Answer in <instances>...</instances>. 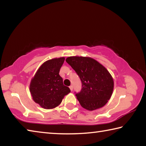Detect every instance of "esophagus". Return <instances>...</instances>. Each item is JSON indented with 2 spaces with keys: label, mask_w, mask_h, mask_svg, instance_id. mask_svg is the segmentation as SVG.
I'll return each mask as SVG.
<instances>
[{
  "label": "esophagus",
  "mask_w": 146,
  "mask_h": 146,
  "mask_svg": "<svg viewBox=\"0 0 146 146\" xmlns=\"http://www.w3.org/2000/svg\"><path fill=\"white\" fill-rule=\"evenodd\" d=\"M70 90L72 91H73V86H70Z\"/></svg>",
  "instance_id": "34e87169"
}]
</instances>
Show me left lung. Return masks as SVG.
Segmentation results:
<instances>
[{
	"instance_id": "left-lung-1",
	"label": "left lung",
	"mask_w": 146,
	"mask_h": 146,
	"mask_svg": "<svg viewBox=\"0 0 146 146\" xmlns=\"http://www.w3.org/2000/svg\"><path fill=\"white\" fill-rule=\"evenodd\" d=\"M82 82V90L76 94L82 108L93 111L102 108L111 97L114 81L104 66L88 56H70L66 59Z\"/></svg>"
}]
</instances>
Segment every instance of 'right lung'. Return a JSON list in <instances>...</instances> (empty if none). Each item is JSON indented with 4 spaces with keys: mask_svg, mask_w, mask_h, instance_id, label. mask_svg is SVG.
Instances as JSON below:
<instances>
[{
    "mask_svg": "<svg viewBox=\"0 0 146 146\" xmlns=\"http://www.w3.org/2000/svg\"><path fill=\"white\" fill-rule=\"evenodd\" d=\"M64 57L55 58L44 62L32 78L29 91L35 102L44 109L57 107L64 96L71 92L70 88L63 84L59 75Z\"/></svg>",
    "mask_w": 146,
    "mask_h": 146,
    "instance_id": "add662e5",
    "label": "right lung"
}]
</instances>
